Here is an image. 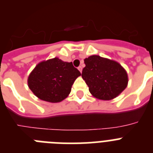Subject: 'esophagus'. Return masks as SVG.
<instances>
[{
	"instance_id": "1",
	"label": "esophagus",
	"mask_w": 153,
	"mask_h": 153,
	"mask_svg": "<svg viewBox=\"0 0 153 153\" xmlns=\"http://www.w3.org/2000/svg\"><path fill=\"white\" fill-rule=\"evenodd\" d=\"M78 70H79V71H80V73H82V70H83V67H81V66H79V67H78Z\"/></svg>"
}]
</instances>
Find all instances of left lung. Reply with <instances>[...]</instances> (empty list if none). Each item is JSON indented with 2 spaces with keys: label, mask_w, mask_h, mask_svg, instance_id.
Returning a JSON list of instances; mask_svg holds the SVG:
<instances>
[{
  "label": "left lung",
  "mask_w": 153,
  "mask_h": 153,
  "mask_svg": "<svg viewBox=\"0 0 153 153\" xmlns=\"http://www.w3.org/2000/svg\"><path fill=\"white\" fill-rule=\"evenodd\" d=\"M82 77L90 93L102 100H110L122 93L128 83L125 69L119 63L97 55L84 60Z\"/></svg>",
  "instance_id": "1"
}]
</instances>
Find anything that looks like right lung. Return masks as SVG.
<instances>
[{
    "label": "right lung",
    "instance_id": "1",
    "mask_svg": "<svg viewBox=\"0 0 153 153\" xmlns=\"http://www.w3.org/2000/svg\"><path fill=\"white\" fill-rule=\"evenodd\" d=\"M80 75L72 62H64L55 57L36 65L28 76L27 83L39 99L59 102L68 97L74 81Z\"/></svg>",
    "mask_w": 153,
    "mask_h": 153
}]
</instances>
